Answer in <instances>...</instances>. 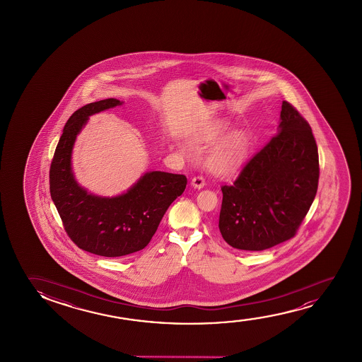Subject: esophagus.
Returning a JSON list of instances; mask_svg holds the SVG:
<instances>
[{
    "label": "esophagus",
    "mask_w": 362,
    "mask_h": 362,
    "mask_svg": "<svg viewBox=\"0 0 362 362\" xmlns=\"http://www.w3.org/2000/svg\"><path fill=\"white\" fill-rule=\"evenodd\" d=\"M192 185H193V188L195 189L204 188L205 180H204L203 177H194V178L192 179Z\"/></svg>",
    "instance_id": "esophagus-1"
}]
</instances>
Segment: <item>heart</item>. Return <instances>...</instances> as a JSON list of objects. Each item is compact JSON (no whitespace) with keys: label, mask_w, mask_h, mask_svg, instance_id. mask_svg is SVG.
I'll use <instances>...</instances> for the list:
<instances>
[{"label":"heart","mask_w":362,"mask_h":362,"mask_svg":"<svg viewBox=\"0 0 362 362\" xmlns=\"http://www.w3.org/2000/svg\"><path fill=\"white\" fill-rule=\"evenodd\" d=\"M230 129L231 126L228 124H218L209 132L204 141L206 144H214L215 141H218L223 135L230 132ZM251 148L252 142L245 131H233L225 138L220 139L218 144H214L209 151L206 158L208 168L220 177L233 175L247 162Z\"/></svg>","instance_id":"heart-1"}]
</instances>
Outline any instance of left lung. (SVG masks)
Returning <instances> with one entry per match:
<instances>
[{"mask_svg": "<svg viewBox=\"0 0 362 362\" xmlns=\"http://www.w3.org/2000/svg\"><path fill=\"white\" fill-rule=\"evenodd\" d=\"M319 157L312 129L283 101L277 134L233 185H223L218 228L238 250L262 251L292 238L317 190Z\"/></svg>", "mask_w": 362, "mask_h": 362, "instance_id": "obj_1", "label": "left lung"}]
</instances>
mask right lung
<instances>
[{"instance_id":"obj_1","label":"right lung","mask_w":362,"mask_h":362,"mask_svg":"<svg viewBox=\"0 0 362 362\" xmlns=\"http://www.w3.org/2000/svg\"><path fill=\"white\" fill-rule=\"evenodd\" d=\"M122 104L111 98L76 110L65 124L50 165V197L65 231L78 247L105 257H121L146 247L169 205L187 187L183 174L159 170L146 172L115 197L90 193L78 183L71 164L78 134L90 116Z\"/></svg>"}]
</instances>
